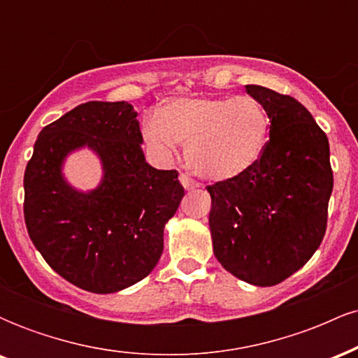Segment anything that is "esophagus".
Returning <instances> with one entry per match:
<instances>
[{
  "mask_svg": "<svg viewBox=\"0 0 358 358\" xmlns=\"http://www.w3.org/2000/svg\"><path fill=\"white\" fill-rule=\"evenodd\" d=\"M180 183L183 185V188H185V190H193V188H196V187H199V183H196L195 180L190 178V176H188V175H185V173L180 175Z\"/></svg>",
  "mask_w": 358,
  "mask_h": 358,
  "instance_id": "esophagus-1",
  "label": "esophagus"
}]
</instances>
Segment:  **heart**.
Returning a JSON list of instances; mask_svg holds the SVG:
<instances>
[{"mask_svg":"<svg viewBox=\"0 0 358 358\" xmlns=\"http://www.w3.org/2000/svg\"><path fill=\"white\" fill-rule=\"evenodd\" d=\"M269 117L249 96L175 99L148 117L143 136L159 155L173 156L187 143L193 173L210 182H229L252 170L268 143Z\"/></svg>","mask_w":358,"mask_h":358,"instance_id":"b5f03b06","label":"heart"}]
</instances>
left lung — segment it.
<instances>
[{"mask_svg":"<svg viewBox=\"0 0 358 358\" xmlns=\"http://www.w3.org/2000/svg\"><path fill=\"white\" fill-rule=\"evenodd\" d=\"M264 106L269 141L252 170L207 187L213 254L254 286H274L310 261L327 231L334 190L330 145L294 97L245 85Z\"/></svg>","mask_w":358,"mask_h":358,"instance_id":"1","label":"left lung"}]
</instances>
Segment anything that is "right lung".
Returning a JSON list of instances; mask_svg holds the SVG:
<instances>
[{
    "instance_id": "obj_1",
    "label": "right lung",
    "mask_w": 358,
    "mask_h": 358,
    "mask_svg": "<svg viewBox=\"0 0 358 358\" xmlns=\"http://www.w3.org/2000/svg\"><path fill=\"white\" fill-rule=\"evenodd\" d=\"M136 116L124 101L77 106L40 131L24 170L28 236L55 273L90 293L126 289L155 269L185 195L178 171L146 163ZM82 147L103 165L89 192L63 176L66 156Z\"/></svg>"
}]
</instances>
